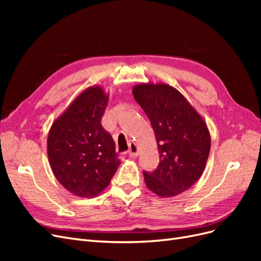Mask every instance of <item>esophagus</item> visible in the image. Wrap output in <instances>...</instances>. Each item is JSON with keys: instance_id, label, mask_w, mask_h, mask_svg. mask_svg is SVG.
Wrapping results in <instances>:
<instances>
[{"instance_id": "34e87169", "label": "esophagus", "mask_w": 261, "mask_h": 261, "mask_svg": "<svg viewBox=\"0 0 261 261\" xmlns=\"http://www.w3.org/2000/svg\"><path fill=\"white\" fill-rule=\"evenodd\" d=\"M128 154H129V156H132V158L138 156V154H139V149H138V146H137L135 143H130Z\"/></svg>"}]
</instances>
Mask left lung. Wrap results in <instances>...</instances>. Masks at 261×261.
Masks as SVG:
<instances>
[{"instance_id":"obj_1","label":"left lung","mask_w":261,"mask_h":261,"mask_svg":"<svg viewBox=\"0 0 261 261\" xmlns=\"http://www.w3.org/2000/svg\"><path fill=\"white\" fill-rule=\"evenodd\" d=\"M133 96L154 132L160 162L144 172L147 187L161 198L187 191L206 168L211 137L201 115L174 87L163 83L134 86Z\"/></svg>"}]
</instances>
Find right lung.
Wrapping results in <instances>:
<instances>
[{"label":"right lung","mask_w":261,"mask_h":261,"mask_svg":"<svg viewBox=\"0 0 261 261\" xmlns=\"http://www.w3.org/2000/svg\"><path fill=\"white\" fill-rule=\"evenodd\" d=\"M109 93L90 86L52 123L46 151L54 176L69 193L98 196L121 164L112 136L101 125Z\"/></svg>","instance_id":"add662e5"}]
</instances>
